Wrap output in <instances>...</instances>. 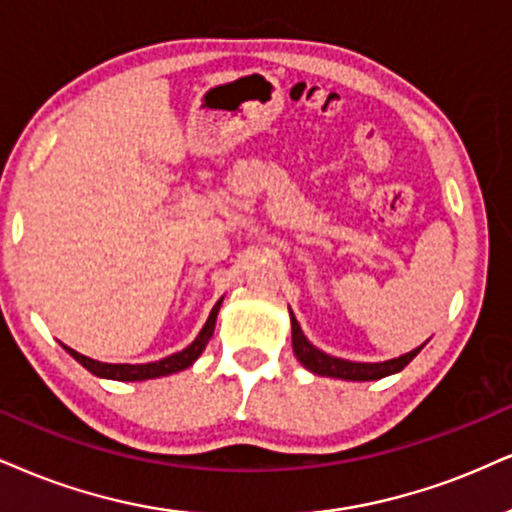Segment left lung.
Returning <instances> with one entry per match:
<instances>
[{"label":"left lung","mask_w":512,"mask_h":512,"mask_svg":"<svg viewBox=\"0 0 512 512\" xmlns=\"http://www.w3.org/2000/svg\"><path fill=\"white\" fill-rule=\"evenodd\" d=\"M289 318H292V346L296 358H299L301 365L308 368L315 375H323V377H339V380H353V382H368V380H380V377L394 375L406 368V365L418 356L422 346L418 349L403 353L399 358H391V361L384 363H356V361H344V358H334L330 353L315 349V346L308 342L301 332V325L296 323L294 313L289 311Z\"/></svg>","instance_id":"left-lung-1"}]
</instances>
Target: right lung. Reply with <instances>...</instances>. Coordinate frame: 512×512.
<instances>
[{"label":"right lung","instance_id":"obj_1","mask_svg":"<svg viewBox=\"0 0 512 512\" xmlns=\"http://www.w3.org/2000/svg\"><path fill=\"white\" fill-rule=\"evenodd\" d=\"M220 304H223V299H220L218 304L213 306V311H211V315H208L206 325L201 327L197 339H194V342L189 344L187 349L173 353V356H168V358H161V361L140 363V365L99 363V361H94V358H87V356H82V353L73 351L71 346H63V349L71 353V356L82 365V368L90 370L92 375H97V377H106V380L140 382V380H154V377H163V375H173V372H180V370L189 368V365H192L201 356V351L206 349L208 339L213 337V330H216V318H218Z\"/></svg>","mask_w":512,"mask_h":512}]
</instances>
